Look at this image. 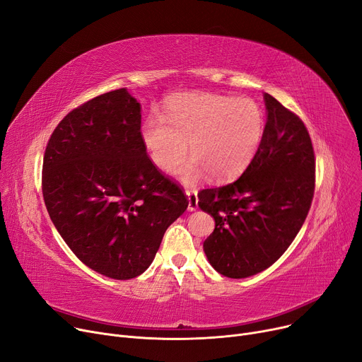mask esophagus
<instances>
[{
    "mask_svg": "<svg viewBox=\"0 0 362 362\" xmlns=\"http://www.w3.org/2000/svg\"><path fill=\"white\" fill-rule=\"evenodd\" d=\"M186 195H187V210L189 211H195L198 208V192L195 189H186Z\"/></svg>",
    "mask_w": 362,
    "mask_h": 362,
    "instance_id": "1",
    "label": "esophagus"
}]
</instances>
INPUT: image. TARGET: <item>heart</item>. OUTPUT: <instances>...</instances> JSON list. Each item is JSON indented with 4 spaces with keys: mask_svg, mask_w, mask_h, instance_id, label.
<instances>
[{
    "mask_svg": "<svg viewBox=\"0 0 362 362\" xmlns=\"http://www.w3.org/2000/svg\"><path fill=\"white\" fill-rule=\"evenodd\" d=\"M264 114L251 98L220 93H186L171 100L164 117L149 116L141 139L151 161L163 171L173 168L186 154L191 160L175 170L185 183L208 176L230 179L251 163L264 135Z\"/></svg>",
    "mask_w": 362,
    "mask_h": 362,
    "instance_id": "b5f03b06",
    "label": "heart"
}]
</instances>
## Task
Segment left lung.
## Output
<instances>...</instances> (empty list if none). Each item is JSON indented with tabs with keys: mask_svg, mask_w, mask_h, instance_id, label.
Instances as JSON below:
<instances>
[{
	"mask_svg": "<svg viewBox=\"0 0 362 362\" xmlns=\"http://www.w3.org/2000/svg\"><path fill=\"white\" fill-rule=\"evenodd\" d=\"M264 103L267 122L250 165L235 182L198 194L199 208L216 221L204 252L230 279L274 264L300 230L314 197L315 158L305 124L270 93Z\"/></svg>",
	"mask_w": 362,
	"mask_h": 362,
	"instance_id": "8db88e82",
	"label": "left lung"
}]
</instances>
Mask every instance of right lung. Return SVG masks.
I'll use <instances>...</instances> for the list:
<instances>
[{"instance_id": "add662e5", "label": "right lung", "mask_w": 362, "mask_h": 362, "mask_svg": "<svg viewBox=\"0 0 362 362\" xmlns=\"http://www.w3.org/2000/svg\"><path fill=\"white\" fill-rule=\"evenodd\" d=\"M48 214L73 254L116 280L142 274L167 227L187 208L141 139V104L126 88L74 108L48 141L42 167Z\"/></svg>"}]
</instances>
